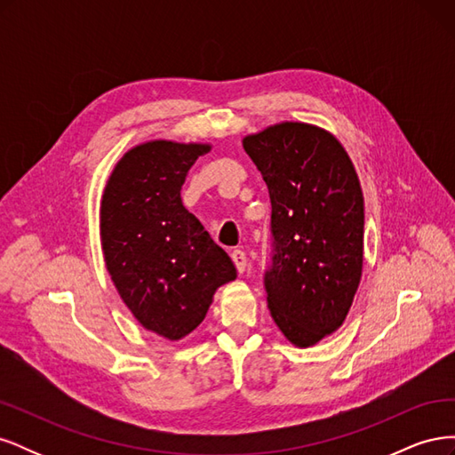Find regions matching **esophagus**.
<instances>
[{
	"label": "esophagus",
	"instance_id": "1",
	"mask_svg": "<svg viewBox=\"0 0 455 455\" xmlns=\"http://www.w3.org/2000/svg\"><path fill=\"white\" fill-rule=\"evenodd\" d=\"M231 259H233V264H235L239 273H243L246 269V261H249V258H246V254L243 251H233Z\"/></svg>",
	"mask_w": 455,
	"mask_h": 455
}]
</instances>
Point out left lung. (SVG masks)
<instances>
[{
  "label": "left lung",
  "mask_w": 455,
  "mask_h": 455,
  "mask_svg": "<svg viewBox=\"0 0 455 455\" xmlns=\"http://www.w3.org/2000/svg\"><path fill=\"white\" fill-rule=\"evenodd\" d=\"M243 148L271 199L267 307L288 341L311 347L346 321L363 277L359 176L336 136L307 123H277Z\"/></svg>",
  "instance_id": "obj_1"
}]
</instances>
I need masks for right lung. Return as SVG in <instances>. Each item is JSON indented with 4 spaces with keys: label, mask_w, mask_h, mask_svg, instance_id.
<instances>
[{
    "label": "right lung",
    "mask_w": 455,
    "mask_h": 455,
    "mask_svg": "<svg viewBox=\"0 0 455 455\" xmlns=\"http://www.w3.org/2000/svg\"><path fill=\"white\" fill-rule=\"evenodd\" d=\"M211 144L149 140L131 148L108 178L100 204L104 261L121 299L149 332L182 339L237 271L182 204L188 171Z\"/></svg>",
    "instance_id": "obj_1"
}]
</instances>
